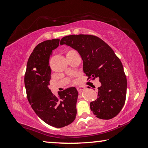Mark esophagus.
<instances>
[{"mask_svg": "<svg viewBox=\"0 0 148 148\" xmlns=\"http://www.w3.org/2000/svg\"><path fill=\"white\" fill-rule=\"evenodd\" d=\"M84 89H85V87L84 86H78V87H77V91L79 92V93L82 91H83V90H84Z\"/></svg>", "mask_w": 148, "mask_h": 148, "instance_id": "obj_1", "label": "esophagus"}]
</instances>
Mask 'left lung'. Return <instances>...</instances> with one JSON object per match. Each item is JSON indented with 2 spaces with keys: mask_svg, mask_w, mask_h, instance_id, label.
<instances>
[{
  "mask_svg": "<svg viewBox=\"0 0 148 148\" xmlns=\"http://www.w3.org/2000/svg\"><path fill=\"white\" fill-rule=\"evenodd\" d=\"M60 44L77 51L88 79L99 78L98 98L90 103L92 113L102 119L116 117L124 106L127 82L123 64L113 49L99 37L89 34L64 36Z\"/></svg>",
  "mask_w": 148,
  "mask_h": 148,
  "instance_id": "obj_1",
  "label": "left lung"
}]
</instances>
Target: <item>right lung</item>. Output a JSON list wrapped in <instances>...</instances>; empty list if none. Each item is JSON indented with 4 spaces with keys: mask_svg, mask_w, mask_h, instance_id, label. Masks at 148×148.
Returning <instances> with one entry per match:
<instances>
[{
    "mask_svg": "<svg viewBox=\"0 0 148 148\" xmlns=\"http://www.w3.org/2000/svg\"><path fill=\"white\" fill-rule=\"evenodd\" d=\"M60 40H48L38 44L28 59L24 82L27 96L36 114L47 124L61 128L76 118L78 92L74 87L58 92V97L49 89L51 79L49 57L59 46Z\"/></svg>",
    "mask_w": 148,
    "mask_h": 148,
    "instance_id": "obj_1",
    "label": "right lung"
}]
</instances>
